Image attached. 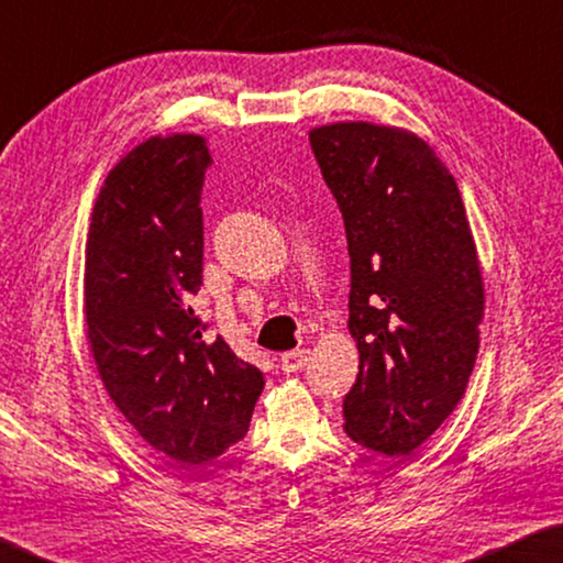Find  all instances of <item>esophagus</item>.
<instances>
[{
    "label": "esophagus",
    "mask_w": 563,
    "mask_h": 563,
    "mask_svg": "<svg viewBox=\"0 0 563 563\" xmlns=\"http://www.w3.org/2000/svg\"><path fill=\"white\" fill-rule=\"evenodd\" d=\"M307 361H310V349H295V351H288V354L280 356V368L285 373L302 371L307 366Z\"/></svg>",
    "instance_id": "1"
}]
</instances>
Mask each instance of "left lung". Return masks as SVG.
<instances>
[{
  "mask_svg": "<svg viewBox=\"0 0 563 563\" xmlns=\"http://www.w3.org/2000/svg\"><path fill=\"white\" fill-rule=\"evenodd\" d=\"M351 256L358 376L344 429L410 456L464 398L478 354L483 275L454 175L412 131L336 121L310 131Z\"/></svg>",
  "mask_w": 563,
  "mask_h": 563,
  "instance_id": "left-lung-1",
  "label": "left lung"
}]
</instances>
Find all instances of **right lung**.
Wrapping results in <instances>:
<instances>
[{
  "mask_svg": "<svg viewBox=\"0 0 563 563\" xmlns=\"http://www.w3.org/2000/svg\"><path fill=\"white\" fill-rule=\"evenodd\" d=\"M212 163L197 134L151 136L104 178L85 244V324L97 373L143 442L178 468L244 439L263 373L190 307L202 285V185Z\"/></svg>",
  "mask_w": 563,
  "mask_h": 563,
  "instance_id": "1",
  "label": "right lung"
}]
</instances>
